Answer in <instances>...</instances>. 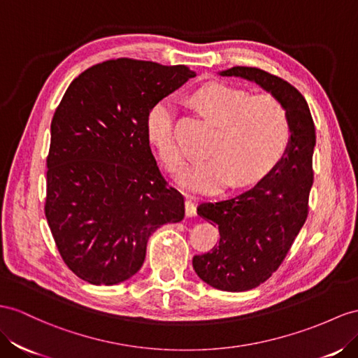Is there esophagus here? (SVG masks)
<instances>
[{"instance_id": "1", "label": "esophagus", "mask_w": 358, "mask_h": 358, "mask_svg": "<svg viewBox=\"0 0 358 358\" xmlns=\"http://www.w3.org/2000/svg\"><path fill=\"white\" fill-rule=\"evenodd\" d=\"M196 215V206L194 201H192L190 198L186 199V216L187 217H194Z\"/></svg>"}]
</instances>
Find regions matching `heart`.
<instances>
[{
	"label": "heart",
	"mask_w": 358,
	"mask_h": 358,
	"mask_svg": "<svg viewBox=\"0 0 358 358\" xmlns=\"http://www.w3.org/2000/svg\"><path fill=\"white\" fill-rule=\"evenodd\" d=\"M192 101L217 125V133L207 151L212 157L195 162L178 176L182 187L206 194L231 180L237 186L251 185L282 160L290 142V124L286 110L273 96H252L245 89L213 81L196 89ZM173 122L176 110L164 99L146 116V136L169 172L180 171L186 162Z\"/></svg>",
	"instance_id": "b5f03b06"
}]
</instances>
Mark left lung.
<instances>
[{"mask_svg": "<svg viewBox=\"0 0 358 358\" xmlns=\"http://www.w3.org/2000/svg\"><path fill=\"white\" fill-rule=\"evenodd\" d=\"M219 76L248 80L266 90L286 110L290 124V142L277 168L242 194L196 208L221 236L212 251L192 260L196 275L215 289L243 292L260 286L280 268L306 222L316 133L307 101L287 81L248 66Z\"/></svg>", "mask_w": 358, "mask_h": 358, "instance_id": "obj_1", "label": "left lung"}]
</instances>
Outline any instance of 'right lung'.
Here are the masks:
<instances>
[{
    "instance_id": "obj_1",
    "label": "right lung",
    "mask_w": 358,
    "mask_h": 358,
    "mask_svg": "<svg viewBox=\"0 0 358 358\" xmlns=\"http://www.w3.org/2000/svg\"><path fill=\"white\" fill-rule=\"evenodd\" d=\"M196 74L117 59L72 81L51 121L45 216L66 266L95 286L139 271L150 236L185 217L146 136L151 107Z\"/></svg>"
}]
</instances>
